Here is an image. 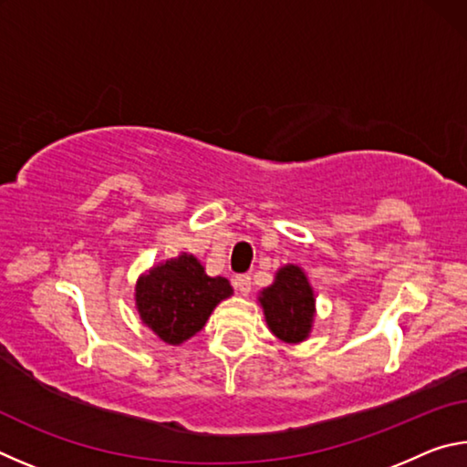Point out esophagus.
Segmentation results:
<instances>
[{"label": "esophagus", "mask_w": 467, "mask_h": 467, "mask_svg": "<svg viewBox=\"0 0 467 467\" xmlns=\"http://www.w3.org/2000/svg\"><path fill=\"white\" fill-rule=\"evenodd\" d=\"M233 284H234V288H236V292H239L241 296H247L249 292H251V278L247 274H239V275H234L233 278Z\"/></svg>", "instance_id": "obj_1"}]
</instances>
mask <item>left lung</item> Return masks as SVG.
I'll use <instances>...</instances> for the list:
<instances>
[{
	"label": "left lung",
	"instance_id": "obj_1",
	"mask_svg": "<svg viewBox=\"0 0 467 467\" xmlns=\"http://www.w3.org/2000/svg\"><path fill=\"white\" fill-rule=\"evenodd\" d=\"M257 300L267 327L284 344H300L311 336L317 311L315 290L300 265H282L270 286L259 290Z\"/></svg>",
	"mask_w": 467,
	"mask_h": 467
}]
</instances>
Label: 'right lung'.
Here are the masks:
<instances>
[{
  "label": "right lung",
  "mask_w": 467,
  "mask_h": 467,
  "mask_svg": "<svg viewBox=\"0 0 467 467\" xmlns=\"http://www.w3.org/2000/svg\"><path fill=\"white\" fill-rule=\"evenodd\" d=\"M228 296H233L231 282L205 274L192 253L150 267L138 278L133 295L141 323L171 346L193 337Z\"/></svg>",
  "instance_id": "obj_1"
}]
</instances>
